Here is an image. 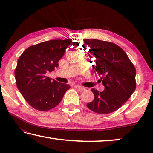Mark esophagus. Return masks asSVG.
<instances>
[{
    "label": "esophagus",
    "mask_w": 153,
    "mask_h": 153,
    "mask_svg": "<svg viewBox=\"0 0 153 153\" xmlns=\"http://www.w3.org/2000/svg\"><path fill=\"white\" fill-rule=\"evenodd\" d=\"M75 88H76L78 90V91H81V92H82V91H83L85 90L84 88L81 87V86H80V85H76V86H75Z\"/></svg>",
    "instance_id": "esophagus-1"
}]
</instances>
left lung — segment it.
Returning <instances> with one entry per match:
<instances>
[{
  "instance_id": "left-lung-1",
  "label": "left lung",
  "mask_w": 153,
  "mask_h": 153,
  "mask_svg": "<svg viewBox=\"0 0 153 153\" xmlns=\"http://www.w3.org/2000/svg\"><path fill=\"white\" fill-rule=\"evenodd\" d=\"M95 58L94 71L101 76L105 89L93 88L94 100L86 106L100 114L116 111L126 102L136 89V69L126 53L116 44L99 39H84Z\"/></svg>"
}]
</instances>
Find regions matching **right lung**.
Returning <instances> with one entry per match:
<instances>
[{"label": "right lung", "mask_w": 153, "mask_h": 153, "mask_svg": "<svg viewBox=\"0 0 153 153\" xmlns=\"http://www.w3.org/2000/svg\"><path fill=\"white\" fill-rule=\"evenodd\" d=\"M72 39H53L32 45L20 56L15 69L16 86L35 109L46 111L56 107L70 86L46 76L58 66Z\"/></svg>", "instance_id": "1"}]
</instances>
